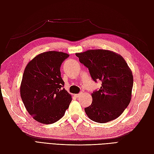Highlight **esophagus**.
Listing matches in <instances>:
<instances>
[{
  "instance_id": "esophagus-1",
  "label": "esophagus",
  "mask_w": 154,
  "mask_h": 154,
  "mask_svg": "<svg viewBox=\"0 0 154 154\" xmlns=\"http://www.w3.org/2000/svg\"><path fill=\"white\" fill-rule=\"evenodd\" d=\"M82 94V92H80V93H79V94H75L74 96H75V97H80V96H81Z\"/></svg>"
}]
</instances>
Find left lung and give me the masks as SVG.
I'll list each match as a JSON object with an SVG mask.
<instances>
[{"instance_id":"obj_1","label":"left lung","mask_w":154,"mask_h":154,"mask_svg":"<svg viewBox=\"0 0 154 154\" xmlns=\"http://www.w3.org/2000/svg\"><path fill=\"white\" fill-rule=\"evenodd\" d=\"M76 56L88 69L93 80L102 83L100 89L92 93L91 105L85 108L88 117L100 123L118 118L132 97L133 75L127 63L109 50L91 49Z\"/></svg>"}]
</instances>
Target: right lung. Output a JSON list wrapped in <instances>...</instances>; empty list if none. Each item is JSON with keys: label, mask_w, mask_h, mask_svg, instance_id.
I'll return each instance as SVG.
<instances>
[{"label": "right lung", "mask_w": 154, "mask_h": 154, "mask_svg": "<svg viewBox=\"0 0 154 154\" xmlns=\"http://www.w3.org/2000/svg\"><path fill=\"white\" fill-rule=\"evenodd\" d=\"M69 55L44 52L27 63L20 85V96L27 111L36 122L52 124L61 119L72 101L63 88L60 67Z\"/></svg>", "instance_id": "obj_1"}]
</instances>
